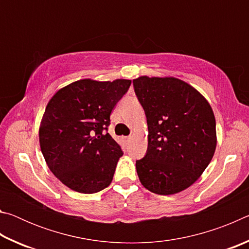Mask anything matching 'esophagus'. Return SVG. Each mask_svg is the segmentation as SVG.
<instances>
[{
	"label": "esophagus",
	"instance_id": "1",
	"mask_svg": "<svg viewBox=\"0 0 249 249\" xmlns=\"http://www.w3.org/2000/svg\"><path fill=\"white\" fill-rule=\"evenodd\" d=\"M130 138H132V136H126V137H124V140H125V142H128V141H130Z\"/></svg>",
	"mask_w": 249,
	"mask_h": 249
}]
</instances>
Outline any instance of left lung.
I'll return each instance as SVG.
<instances>
[{
    "label": "left lung",
    "instance_id": "8db88e82",
    "mask_svg": "<svg viewBox=\"0 0 249 249\" xmlns=\"http://www.w3.org/2000/svg\"><path fill=\"white\" fill-rule=\"evenodd\" d=\"M147 117L148 147L136 161L141 183L160 196L190 187L209 166L216 148L213 109L190 84L174 77L133 80Z\"/></svg>",
    "mask_w": 249,
    "mask_h": 249
}]
</instances>
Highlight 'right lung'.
Listing matches in <instances>:
<instances>
[{
    "label": "right lung",
    "mask_w": 249,
    "mask_h": 249,
    "mask_svg": "<svg viewBox=\"0 0 249 249\" xmlns=\"http://www.w3.org/2000/svg\"><path fill=\"white\" fill-rule=\"evenodd\" d=\"M130 83L78 80L58 90L46 107L41 153L50 171L71 190L91 195L111 184L123 151L103 130Z\"/></svg>",
    "instance_id": "add662e5"
}]
</instances>
